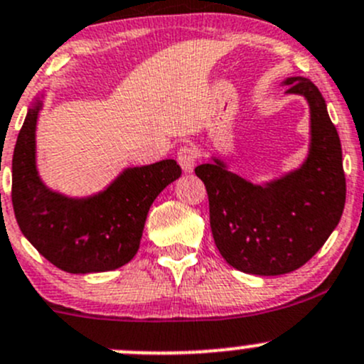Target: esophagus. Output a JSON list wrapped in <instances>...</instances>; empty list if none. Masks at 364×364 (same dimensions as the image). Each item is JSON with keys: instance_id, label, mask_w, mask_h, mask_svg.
Instances as JSON below:
<instances>
[{"instance_id": "obj_1", "label": "esophagus", "mask_w": 364, "mask_h": 364, "mask_svg": "<svg viewBox=\"0 0 364 364\" xmlns=\"http://www.w3.org/2000/svg\"><path fill=\"white\" fill-rule=\"evenodd\" d=\"M178 164L181 165V168L185 174L193 172V168H196V164H197L196 149L190 148V146H183V148L178 151Z\"/></svg>"}]
</instances>
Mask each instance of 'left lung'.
Segmentation results:
<instances>
[{
    "label": "left lung",
    "instance_id": "1",
    "mask_svg": "<svg viewBox=\"0 0 364 364\" xmlns=\"http://www.w3.org/2000/svg\"><path fill=\"white\" fill-rule=\"evenodd\" d=\"M284 86L310 109V142L299 167L260 183L241 178L216 155L196 167L208 190L216 248L227 264L259 277L306 264L338 225L345 205L341 144L324 97L304 77H287Z\"/></svg>",
    "mask_w": 364,
    "mask_h": 364
}]
</instances>
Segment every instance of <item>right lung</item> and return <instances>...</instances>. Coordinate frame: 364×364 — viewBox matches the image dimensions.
Wrapping results in <instances>:
<instances>
[{
	"label": "right lung",
	"mask_w": 364,
	"mask_h": 364,
	"mask_svg": "<svg viewBox=\"0 0 364 364\" xmlns=\"http://www.w3.org/2000/svg\"><path fill=\"white\" fill-rule=\"evenodd\" d=\"M46 100L29 105L12 159V204L26 240L72 274L104 273L134 259L151 204L181 176L176 160L124 167L100 192L68 196L47 185L36 164V124Z\"/></svg>",
	"instance_id": "right-lung-1"
}]
</instances>
